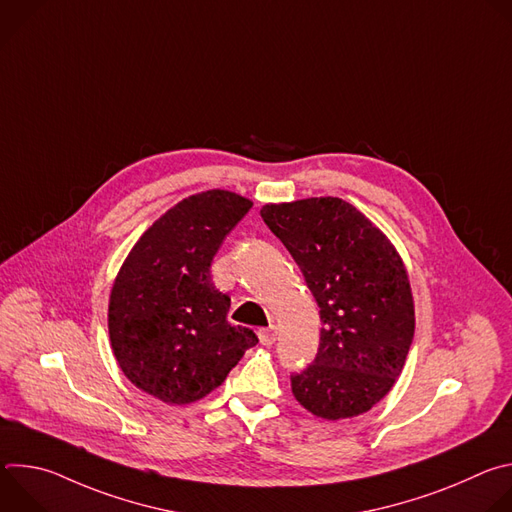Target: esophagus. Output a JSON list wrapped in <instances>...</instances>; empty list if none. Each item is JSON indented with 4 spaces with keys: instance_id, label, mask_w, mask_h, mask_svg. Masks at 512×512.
<instances>
[{
    "instance_id": "1",
    "label": "esophagus",
    "mask_w": 512,
    "mask_h": 512,
    "mask_svg": "<svg viewBox=\"0 0 512 512\" xmlns=\"http://www.w3.org/2000/svg\"><path fill=\"white\" fill-rule=\"evenodd\" d=\"M275 336H277L275 326H269V328H261V330H259V342H261L263 346H271V344L275 342Z\"/></svg>"
}]
</instances>
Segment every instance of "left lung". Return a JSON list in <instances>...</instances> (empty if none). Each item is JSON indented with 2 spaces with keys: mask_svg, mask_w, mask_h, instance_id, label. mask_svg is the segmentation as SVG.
<instances>
[{
  "mask_svg": "<svg viewBox=\"0 0 512 512\" xmlns=\"http://www.w3.org/2000/svg\"><path fill=\"white\" fill-rule=\"evenodd\" d=\"M261 218L300 265L320 308L318 354L291 375V393L330 421L369 411L401 375L415 332L399 253L342 198L265 204Z\"/></svg>",
  "mask_w": 512,
  "mask_h": 512,
  "instance_id": "1",
  "label": "left lung"
}]
</instances>
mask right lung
I'll return each instance as SVG.
<instances>
[{
	"label": "right lung",
	"mask_w": 512,
	"mask_h": 512,
	"mask_svg": "<svg viewBox=\"0 0 512 512\" xmlns=\"http://www.w3.org/2000/svg\"><path fill=\"white\" fill-rule=\"evenodd\" d=\"M253 202L229 190L184 198L145 231L123 261L109 298V338L123 375L168 405L223 385L259 338L227 320L231 298L210 263Z\"/></svg>",
	"instance_id": "add662e5"
}]
</instances>
